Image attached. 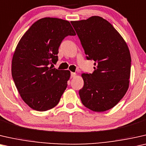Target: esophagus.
<instances>
[{"label":"esophagus","instance_id":"1","mask_svg":"<svg viewBox=\"0 0 146 146\" xmlns=\"http://www.w3.org/2000/svg\"><path fill=\"white\" fill-rule=\"evenodd\" d=\"M75 76H76V73H75L71 72V78H73V77H75Z\"/></svg>","mask_w":146,"mask_h":146}]
</instances>
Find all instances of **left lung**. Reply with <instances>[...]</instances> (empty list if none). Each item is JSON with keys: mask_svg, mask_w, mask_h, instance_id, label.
Segmentation results:
<instances>
[{"mask_svg": "<svg viewBox=\"0 0 146 146\" xmlns=\"http://www.w3.org/2000/svg\"><path fill=\"white\" fill-rule=\"evenodd\" d=\"M87 59H93V73H82L84 86L79 93L82 103L94 112L113 108L128 91L131 56L124 38L110 22L93 16L71 21Z\"/></svg>", "mask_w": 146, "mask_h": 146, "instance_id": "1", "label": "left lung"}]
</instances>
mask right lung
<instances>
[{"instance_id": "right-lung-1", "label": "right lung", "mask_w": 146, "mask_h": 146, "mask_svg": "<svg viewBox=\"0 0 146 146\" xmlns=\"http://www.w3.org/2000/svg\"><path fill=\"white\" fill-rule=\"evenodd\" d=\"M76 35L69 21L44 18L30 26L18 43L12 60V75L22 99L37 111L59 103L71 76L69 70L52 69L59 47L67 36Z\"/></svg>"}]
</instances>
